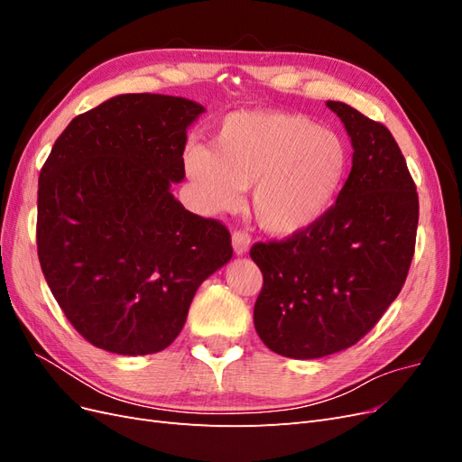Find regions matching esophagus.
<instances>
[{"mask_svg":"<svg viewBox=\"0 0 462 462\" xmlns=\"http://www.w3.org/2000/svg\"><path fill=\"white\" fill-rule=\"evenodd\" d=\"M250 245H253V239H250V235L246 231H235L233 233V250H235L236 256L246 254Z\"/></svg>","mask_w":462,"mask_h":462,"instance_id":"esophagus-1","label":"esophagus"}]
</instances>
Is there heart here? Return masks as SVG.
<instances>
[{
	"label": "heart",
	"instance_id": "obj_1",
	"mask_svg": "<svg viewBox=\"0 0 462 462\" xmlns=\"http://www.w3.org/2000/svg\"><path fill=\"white\" fill-rule=\"evenodd\" d=\"M183 165L206 214L231 212L253 185L250 208L262 229L291 236L314 227L337 200L348 148L309 116L235 111L219 123L209 148H185Z\"/></svg>",
	"mask_w": 462,
	"mask_h": 462
}]
</instances>
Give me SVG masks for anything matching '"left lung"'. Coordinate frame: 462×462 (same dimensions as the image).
<instances>
[{
  "label": "left lung",
  "mask_w": 462,
  "mask_h": 462,
  "mask_svg": "<svg viewBox=\"0 0 462 462\" xmlns=\"http://www.w3.org/2000/svg\"><path fill=\"white\" fill-rule=\"evenodd\" d=\"M353 144L337 202L314 227L256 243L263 275L254 328L273 353L309 360L358 343L407 279L418 227V194L393 134L343 102H328Z\"/></svg>",
  "instance_id": "obj_1"
}]
</instances>
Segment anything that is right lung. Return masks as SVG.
I'll list each match as a JSON object with an SVG mask.
<instances>
[{"instance_id":"obj_1","label":"right lung","mask_w":462,"mask_h":462,"mask_svg":"<svg viewBox=\"0 0 462 462\" xmlns=\"http://www.w3.org/2000/svg\"><path fill=\"white\" fill-rule=\"evenodd\" d=\"M204 111L179 96L119 94L69 123L42 167V272L97 348L163 351L194 292L233 256L227 227L171 194L185 179L187 129Z\"/></svg>"}]
</instances>
